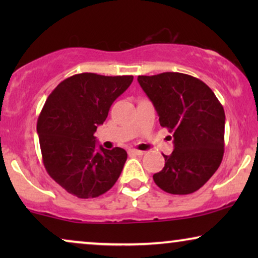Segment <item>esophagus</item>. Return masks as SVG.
<instances>
[{
	"label": "esophagus",
	"instance_id": "obj_1",
	"mask_svg": "<svg viewBox=\"0 0 258 258\" xmlns=\"http://www.w3.org/2000/svg\"><path fill=\"white\" fill-rule=\"evenodd\" d=\"M128 153H129V155H137V156H141V155H143V154H144L143 151H141V150H136V149H129V150H128Z\"/></svg>",
	"mask_w": 258,
	"mask_h": 258
}]
</instances>
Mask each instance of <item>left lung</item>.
Instances as JSON below:
<instances>
[{"mask_svg": "<svg viewBox=\"0 0 258 258\" xmlns=\"http://www.w3.org/2000/svg\"><path fill=\"white\" fill-rule=\"evenodd\" d=\"M160 124L172 133L174 151L153 176L165 192L188 195L209 181L224 154V109L202 81L182 73L139 76Z\"/></svg>", "mask_w": 258, "mask_h": 258, "instance_id": "obj_1", "label": "left lung"}]
</instances>
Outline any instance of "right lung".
<instances>
[{"label": "right lung", "mask_w": 258, "mask_h": 258, "mask_svg": "<svg viewBox=\"0 0 258 258\" xmlns=\"http://www.w3.org/2000/svg\"><path fill=\"white\" fill-rule=\"evenodd\" d=\"M134 76L82 73L52 90L37 119L44 168L54 181L79 199H94L112 188L126 161V151L96 148L94 133Z\"/></svg>", "instance_id": "obj_1"}]
</instances>
